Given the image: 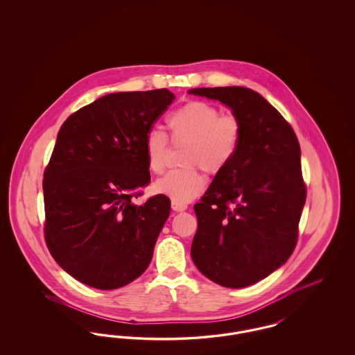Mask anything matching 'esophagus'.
<instances>
[{
  "label": "esophagus",
  "mask_w": 355,
  "mask_h": 355,
  "mask_svg": "<svg viewBox=\"0 0 355 355\" xmlns=\"http://www.w3.org/2000/svg\"><path fill=\"white\" fill-rule=\"evenodd\" d=\"M171 209L174 211H185L187 209V205L186 203L171 202Z\"/></svg>",
  "instance_id": "esophagus-1"
}]
</instances>
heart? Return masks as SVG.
<instances>
[{"label":"heart","instance_id":"b5f03b06","mask_svg":"<svg viewBox=\"0 0 355 355\" xmlns=\"http://www.w3.org/2000/svg\"><path fill=\"white\" fill-rule=\"evenodd\" d=\"M170 139L175 148L186 146L181 164L186 169L171 170L159 178L153 190L173 202L194 200L205 187L201 169L217 174L225 169L238 150L242 138V123L234 114H220L209 102L191 100L178 107L168 119ZM148 169L161 174L170 153L168 135L153 129L145 137Z\"/></svg>","mask_w":355,"mask_h":355}]
</instances>
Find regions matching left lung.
<instances>
[{"mask_svg":"<svg viewBox=\"0 0 355 355\" xmlns=\"http://www.w3.org/2000/svg\"><path fill=\"white\" fill-rule=\"evenodd\" d=\"M242 123L233 159L194 205L191 258L205 277L239 288L281 268L297 245L306 201L301 148L293 128L259 93L242 86L197 87Z\"/></svg>","mask_w":355,"mask_h":355,"instance_id":"obj_1","label":"left lung"}]
</instances>
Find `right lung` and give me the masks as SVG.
I'll use <instances>...</instances> for the list:
<instances>
[{
  "instance_id": "1",
  "label": "right lung",
  "mask_w": 355,
  "mask_h": 355,
  "mask_svg": "<svg viewBox=\"0 0 355 355\" xmlns=\"http://www.w3.org/2000/svg\"><path fill=\"white\" fill-rule=\"evenodd\" d=\"M175 97L168 89L103 96L62 123L44 173L45 241L87 286L113 290L148 269L170 200H133L150 182L145 137Z\"/></svg>"
}]
</instances>
